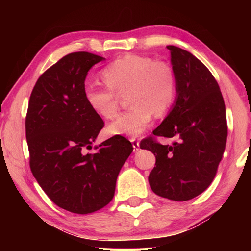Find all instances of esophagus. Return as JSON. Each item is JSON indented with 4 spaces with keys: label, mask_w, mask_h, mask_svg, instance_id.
I'll return each instance as SVG.
<instances>
[{
    "label": "esophagus",
    "mask_w": 251,
    "mask_h": 251,
    "mask_svg": "<svg viewBox=\"0 0 251 251\" xmlns=\"http://www.w3.org/2000/svg\"><path fill=\"white\" fill-rule=\"evenodd\" d=\"M130 141L132 142V147H134V151L137 152L138 150H139V140H138V138L136 137H132L130 138Z\"/></svg>",
    "instance_id": "34e87169"
}]
</instances>
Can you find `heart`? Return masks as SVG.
I'll list each match as a JSON object with an SVG mask.
<instances>
[{
  "label": "heart",
  "mask_w": 251,
  "mask_h": 251,
  "mask_svg": "<svg viewBox=\"0 0 251 251\" xmlns=\"http://www.w3.org/2000/svg\"><path fill=\"white\" fill-rule=\"evenodd\" d=\"M106 85L89 84L84 96L95 113L113 119L119 109V95L128 94L131 108L111 123V135L135 137L145 131L153 113L166 114L177 96V76L173 66L164 60L137 54L116 58L102 70Z\"/></svg>",
  "instance_id": "obj_1"
}]
</instances>
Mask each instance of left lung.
I'll return each mask as SVG.
<instances>
[{"mask_svg":"<svg viewBox=\"0 0 251 251\" xmlns=\"http://www.w3.org/2000/svg\"><path fill=\"white\" fill-rule=\"evenodd\" d=\"M177 76V99L154 136L176 137L164 146L148 137L141 149L151 151L156 166L149 183L158 196L177 201L194 199L214 180L226 149V105L216 78L191 52L169 45Z\"/></svg>","mask_w":251,"mask_h":251,"instance_id":"1","label":"left lung"}]
</instances>
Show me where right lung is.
Returning <instances> with one entry per match:
<instances>
[{"instance_id": "right-lung-1", "label": "right lung", "mask_w": 251, "mask_h": 251, "mask_svg": "<svg viewBox=\"0 0 251 251\" xmlns=\"http://www.w3.org/2000/svg\"><path fill=\"white\" fill-rule=\"evenodd\" d=\"M103 59L87 51L62 57L37 79L25 116L31 172L52 202L74 214L109 204L134 149L116 135L89 152L104 122L85 99V78Z\"/></svg>"}]
</instances>
